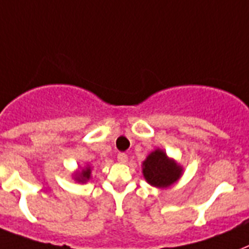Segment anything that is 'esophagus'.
<instances>
[{
	"label": "esophagus",
	"mask_w": 249,
	"mask_h": 249,
	"mask_svg": "<svg viewBox=\"0 0 249 249\" xmlns=\"http://www.w3.org/2000/svg\"><path fill=\"white\" fill-rule=\"evenodd\" d=\"M117 159H118V161H119V162H121V163H126L127 161H128V157H127L126 153H119L118 157H117Z\"/></svg>",
	"instance_id": "obj_1"
}]
</instances>
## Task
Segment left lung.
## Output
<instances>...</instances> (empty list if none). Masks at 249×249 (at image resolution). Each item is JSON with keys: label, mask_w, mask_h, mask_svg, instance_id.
<instances>
[{"label": "left lung", "mask_w": 249, "mask_h": 249, "mask_svg": "<svg viewBox=\"0 0 249 249\" xmlns=\"http://www.w3.org/2000/svg\"><path fill=\"white\" fill-rule=\"evenodd\" d=\"M142 177L156 188H169L183 175V166L166 155L163 149H155L142 163Z\"/></svg>", "instance_id": "8db88e82"}]
</instances>
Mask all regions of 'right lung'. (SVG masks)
I'll list each match as a JSON object with an SVG mask.
<instances>
[{
    "mask_svg": "<svg viewBox=\"0 0 249 249\" xmlns=\"http://www.w3.org/2000/svg\"><path fill=\"white\" fill-rule=\"evenodd\" d=\"M90 174H92V167H90L89 163H87L84 167H82V169L79 167L78 170L72 173V179H74L75 182L82 183L83 184V183H87L92 178Z\"/></svg>",
    "mask_w": 249,
    "mask_h": 249,
    "instance_id": "right-lung-1",
    "label": "right lung"
}]
</instances>
